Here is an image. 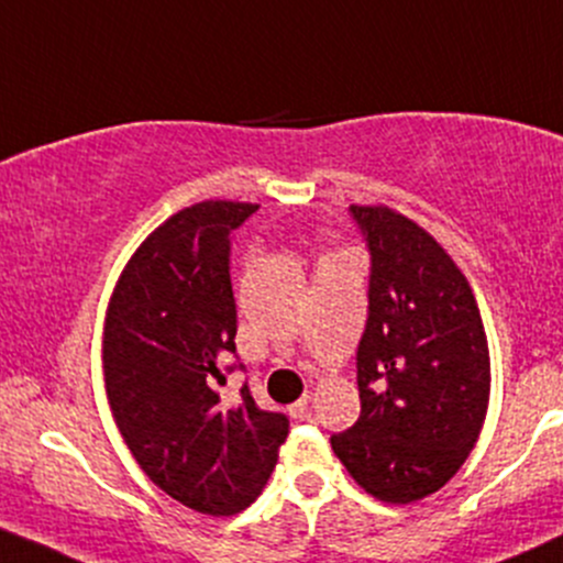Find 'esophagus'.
Instances as JSON below:
<instances>
[{
  "mask_svg": "<svg viewBox=\"0 0 563 563\" xmlns=\"http://www.w3.org/2000/svg\"><path fill=\"white\" fill-rule=\"evenodd\" d=\"M310 401H312L310 394H305L299 401H294V405H291V416L299 418V421L310 418Z\"/></svg>",
  "mask_w": 563,
  "mask_h": 563,
  "instance_id": "1",
  "label": "esophagus"
}]
</instances>
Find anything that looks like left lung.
Returning <instances> with one entry per match:
<instances>
[{
	"instance_id": "obj_1",
	"label": "left lung",
	"mask_w": 563,
	"mask_h": 563,
	"mask_svg": "<svg viewBox=\"0 0 563 563\" xmlns=\"http://www.w3.org/2000/svg\"><path fill=\"white\" fill-rule=\"evenodd\" d=\"M369 247V316L356 351L361 416L331 448L366 494L410 505L445 485L481 437L490 358L475 294L416 221L351 205Z\"/></svg>"
}]
</instances>
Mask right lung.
<instances>
[{
  "instance_id": "right-lung-1",
  "label": "right lung",
  "mask_w": 563,
  "mask_h": 563,
  "mask_svg": "<svg viewBox=\"0 0 563 563\" xmlns=\"http://www.w3.org/2000/svg\"><path fill=\"white\" fill-rule=\"evenodd\" d=\"M256 210L177 212L129 258L104 318V388L123 442L164 494L205 516L251 507L288 437V418L262 410L247 386L236 401L212 390L223 353H236L229 234Z\"/></svg>"
}]
</instances>
